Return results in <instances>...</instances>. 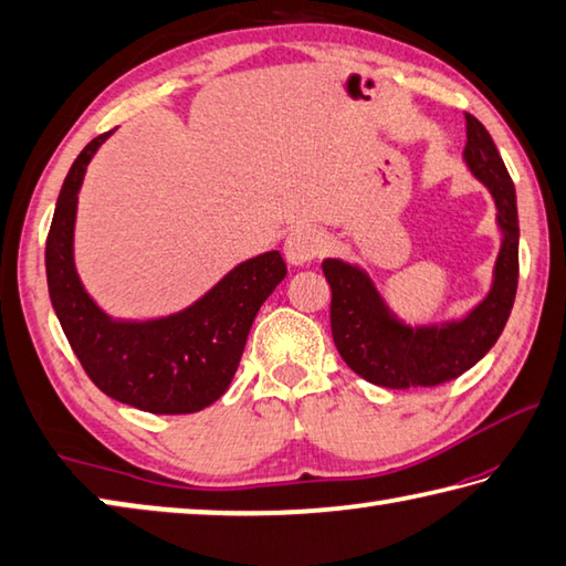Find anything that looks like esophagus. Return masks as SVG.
<instances>
[{"instance_id":"esophagus-1","label":"esophagus","mask_w":566,"mask_h":566,"mask_svg":"<svg viewBox=\"0 0 566 566\" xmlns=\"http://www.w3.org/2000/svg\"><path fill=\"white\" fill-rule=\"evenodd\" d=\"M324 247H327V239H324L317 227H296L286 234L284 254L292 264H306L317 260Z\"/></svg>"}]
</instances>
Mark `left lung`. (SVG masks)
<instances>
[{
  "mask_svg": "<svg viewBox=\"0 0 566 566\" xmlns=\"http://www.w3.org/2000/svg\"><path fill=\"white\" fill-rule=\"evenodd\" d=\"M467 119L464 159L479 181L490 187L502 227V249L494 284L482 304L462 322L444 327H407L389 314L369 276L342 260H324L332 286V337L342 359L361 379L387 389L437 387L462 377L500 339L520 284V219L514 181L490 132L472 114Z\"/></svg>",
  "mask_w": 566,
  "mask_h": 566,
  "instance_id": "1",
  "label": "left lung"
}]
</instances>
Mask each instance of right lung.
I'll return each instance as SVG.
<instances>
[{
    "mask_svg": "<svg viewBox=\"0 0 566 566\" xmlns=\"http://www.w3.org/2000/svg\"><path fill=\"white\" fill-rule=\"evenodd\" d=\"M109 132L94 137L66 175L46 234L50 300L72 352L104 395L151 415H191L224 395L252 322L286 276L282 254L234 266L189 310L155 322H114L90 300L74 270L76 191Z\"/></svg>",
    "mask_w": 566,
    "mask_h": 566,
    "instance_id": "obj_1",
    "label": "right lung"
}]
</instances>
